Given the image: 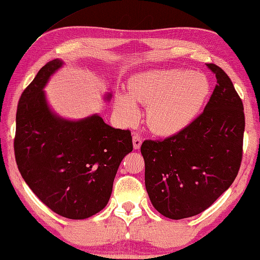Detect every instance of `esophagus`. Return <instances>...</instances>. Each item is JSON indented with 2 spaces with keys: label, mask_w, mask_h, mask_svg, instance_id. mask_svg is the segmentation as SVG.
Listing matches in <instances>:
<instances>
[{
  "label": "esophagus",
  "mask_w": 260,
  "mask_h": 260,
  "mask_svg": "<svg viewBox=\"0 0 260 260\" xmlns=\"http://www.w3.org/2000/svg\"><path fill=\"white\" fill-rule=\"evenodd\" d=\"M132 142H134V148H135V149H139V148L141 147L142 140H141V138L139 136L135 135L134 138H132Z\"/></svg>",
  "instance_id": "esophagus-1"
}]
</instances>
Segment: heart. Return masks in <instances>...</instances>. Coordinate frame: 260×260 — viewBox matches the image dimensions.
<instances>
[{"label": "heart", "mask_w": 260, "mask_h": 260, "mask_svg": "<svg viewBox=\"0 0 260 260\" xmlns=\"http://www.w3.org/2000/svg\"><path fill=\"white\" fill-rule=\"evenodd\" d=\"M209 93V79L203 74L162 68L137 74L130 82L129 94L119 93L114 105L125 124L139 120L137 104L148 107L150 129L157 135L173 136L192 123Z\"/></svg>", "instance_id": "b5f03b06"}]
</instances>
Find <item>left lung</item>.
Segmentation results:
<instances>
[{"instance_id":"obj_1","label":"left lung","mask_w":260,"mask_h":260,"mask_svg":"<svg viewBox=\"0 0 260 260\" xmlns=\"http://www.w3.org/2000/svg\"><path fill=\"white\" fill-rule=\"evenodd\" d=\"M216 85L203 113L164 140H145V184L160 214L181 220L200 214L231 186L242 158L245 114L229 76L214 63Z\"/></svg>"}]
</instances>
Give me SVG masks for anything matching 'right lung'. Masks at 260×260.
Segmentation results:
<instances>
[{
	"label": "right lung",
	"instance_id": "add662e5",
	"mask_svg": "<svg viewBox=\"0 0 260 260\" xmlns=\"http://www.w3.org/2000/svg\"><path fill=\"white\" fill-rule=\"evenodd\" d=\"M62 65L58 58L47 62L21 95L14 153L42 203L63 218L83 220L108 204L120 164L134 147L129 130L112 128L96 113L68 120L50 109L44 88Z\"/></svg>",
	"mask_w": 260,
	"mask_h": 260
}]
</instances>
